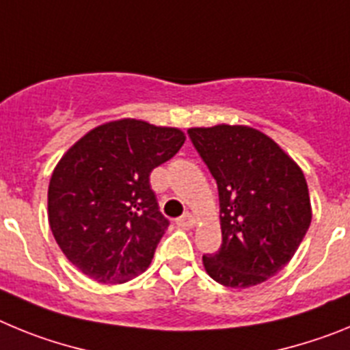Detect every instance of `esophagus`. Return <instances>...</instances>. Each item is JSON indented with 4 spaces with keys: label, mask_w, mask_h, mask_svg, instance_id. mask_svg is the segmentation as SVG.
Returning a JSON list of instances; mask_svg holds the SVG:
<instances>
[{
    "label": "esophagus",
    "mask_w": 350,
    "mask_h": 350,
    "mask_svg": "<svg viewBox=\"0 0 350 350\" xmlns=\"http://www.w3.org/2000/svg\"><path fill=\"white\" fill-rule=\"evenodd\" d=\"M194 222H196V221H194V217L191 215L189 212H185L182 217L177 219V226H178V228H184V230H187V228H193Z\"/></svg>",
    "instance_id": "obj_1"
}]
</instances>
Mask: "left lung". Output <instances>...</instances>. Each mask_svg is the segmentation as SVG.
Segmentation results:
<instances>
[{
    "instance_id": "left-lung-1",
    "label": "left lung",
    "mask_w": 350,
    "mask_h": 350,
    "mask_svg": "<svg viewBox=\"0 0 350 350\" xmlns=\"http://www.w3.org/2000/svg\"><path fill=\"white\" fill-rule=\"evenodd\" d=\"M217 182L222 243L203 256L215 282L234 289L258 286L295 256L312 221L301 168L265 133L219 124L187 129Z\"/></svg>"
}]
</instances>
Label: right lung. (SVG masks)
<instances>
[{"label":"right lung","mask_w":350,"mask_h":350,"mask_svg":"<svg viewBox=\"0 0 350 350\" xmlns=\"http://www.w3.org/2000/svg\"><path fill=\"white\" fill-rule=\"evenodd\" d=\"M184 142L177 128L119 119L91 129L61 157L49 184V224L83 275L122 284L147 270L170 224L148 177Z\"/></svg>","instance_id":"1"}]
</instances>
